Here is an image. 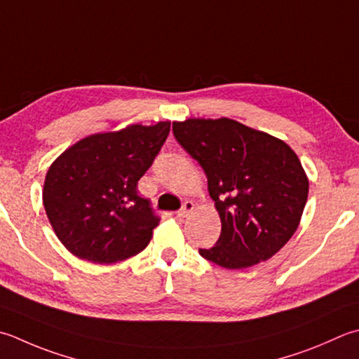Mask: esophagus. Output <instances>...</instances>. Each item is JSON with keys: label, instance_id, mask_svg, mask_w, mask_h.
<instances>
[{"label": "esophagus", "instance_id": "1", "mask_svg": "<svg viewBox=\"0 0 359 359\" xmlns=\"http://www.w3.org/2000/svg\"><path fill=\"white\" fill-rule=\"evenodd\" d=\"M194 210V203L191 201H187L184 202V205H182V208L179 210L177 213H175V216L177 217H187L189 213H191Z\"/></svg>", "mask_w": 359, "mask_h": 359}]
</instances>
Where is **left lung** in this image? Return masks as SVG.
<instances>
[{
    "label": "left lung",
    "mask_w": 359,
    "mask_h": 359,
    "mask_svg": "<svg viewBox=\"0 0 359 359\" xmlns=\"http://www.w3.org/2000/svg\"><path fill=\"white\" fill-rule=\"evenodd\" d=\"M179 144L202 166L221 235L199 254L226 269L266 262L291 240L308 198L299 157L282 140L235 119L172 123Z\"/></svg>",
    "instance_id": "left-lung-1"
}]
</instances>
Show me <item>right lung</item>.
Wrapping results in <instances>:
<instances>
[{
  "label": "right lung",
  "instance_id": "obj_1",
  "mask_svg": "<svg viewBox=\"0 0 359 359\" xmlns=\"http://www.w3.org/2000/svg\"><path fill=\"white\" fill-rule=\"evenodd\" d=\"M170 128V121H160L95 133L68 147L51 165L43 205L55 235L73 255L110 264L149 244L160 217L137 185Z\"/></svg>",
  "mask_w": 359,
  "mask_h": 359
}]
</instances>
